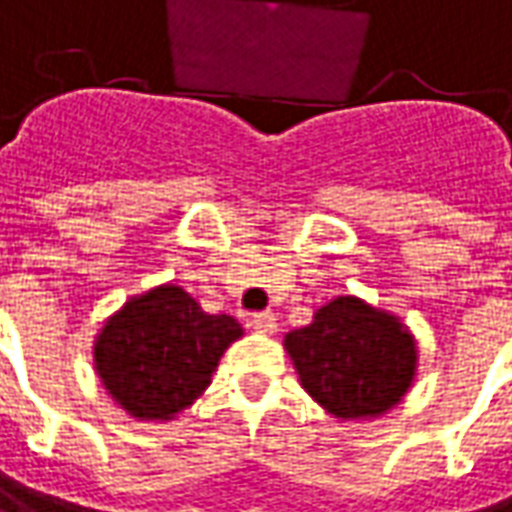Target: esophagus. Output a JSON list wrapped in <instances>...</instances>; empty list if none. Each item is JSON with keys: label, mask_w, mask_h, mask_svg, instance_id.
<instances>
[{"label": "esophagus", "mask_w": 512, "mask_h": 512, "mask_svg": "<svg viewBox=\"0 0 512 512\" xmlns=\"http://www.w3.org/2000/svg\"><path fill=\"white\" fill-rule=\"evenodd\" d=\"M250 326L259 334H273L278 329L276 315L273 312H256V315H250Z\"/></svg>", "instance_id": "1"}]
</instances>
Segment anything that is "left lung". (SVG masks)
<instances>
[{
    "mask_svg": "<svg viewBox=\"0 0 512 512\" xmlns=\"http://www.w3.org/2000/svg\"><path fill=\"white\" fill-rule=\"evenodd\" d=\"M284 348L303 390L340 421H368L393 410L418 365L410 329L354 295L320 306L309 326L284 337Z\"/></svg>",
    "mask_w": 512,
    "mask_h": 512,
    "instance_id": "obj_1",
    "label": "left lung"
}]
</instances>
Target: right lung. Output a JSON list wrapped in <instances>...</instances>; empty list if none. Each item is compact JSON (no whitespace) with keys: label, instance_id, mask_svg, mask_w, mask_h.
<instances>
[{"label":"right lung","instance_id":"1","mask_svg":"<svg viewBox=\"0 0 512 512\" xmlns=\"http://www.w3.org/2000/svg\"><path fill=\"white\" fill-rule=\"evenodd\" d=\"M242 337L231 315H209L175 284L130 298L94 340L102 387L139 421H172L211 384L225 348Z\"/></svg>","mask_w":512,"mask_h":512}]
</instances>
